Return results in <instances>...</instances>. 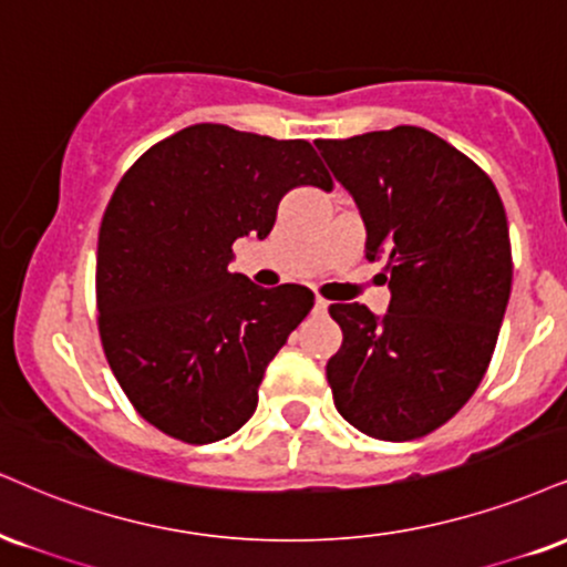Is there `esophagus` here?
<instances>
[{"label": "esophagus", "instance_id": "obj_1", "mask_svg": "<svg viewBox=\"0 0 567 567\" xmlns=\"http://www.w3.org/2000/svg\"><path fill=\"white\" fill-rule=\"evenodd\" d=\"M327 306H330V303H327L324 298H319V296H317V301H313V311H317V313H324V311H327Z\"/></svg>", "mask_w": 567, "mask_h": 567}]
</instances>
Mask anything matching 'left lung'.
<instances>
[{"label": "left lung", "mask_w": 567, "mask_h": 567, "mask_svg": "<svg viewBox=\"0 0 567 567\" xmlns=\"http://www.w3.org/2000/svg\"><path fill=\"white\" fill-rule=\"evenodd\" d=\"M357 200L367 258H385L391 306L332 303L327 361L338 412L380 441L433 433L478 391L513 288L507 214L465 153L420 126L313 142Z\"/></svg>", "instance_id": "1"}]
</instances>
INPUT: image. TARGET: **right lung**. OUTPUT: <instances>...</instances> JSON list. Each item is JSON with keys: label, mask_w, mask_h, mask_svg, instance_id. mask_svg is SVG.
Here are the masks:
<instances>
[{"label": "right lung", "mask_w": 567, "mask_h": 567, "mask_svg": "<svg viewBox=\"0 0 567 567\" xmlns=\"http://www.w3.org/2000/svg\"><path fill=\"white\" fill-rule=\"evenodd\" d=\"M330 189L306 140L195 124L121 176L97 240V324L126 399L172 439L214 443L254 417L266 367L313 306L303 285L231 275L292 187Z\"/></svg>", "instance_id": "right-lung-1"}]
</instances>
